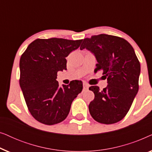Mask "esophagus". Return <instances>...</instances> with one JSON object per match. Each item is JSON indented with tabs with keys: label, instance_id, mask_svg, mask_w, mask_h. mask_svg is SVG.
I'll return each instance as SVG.
<instances>
[{
	"label": "esophagus",
	"instance_id": "obj_1",
	"mask_svg": "<svg viewBox=\"0 0 152 152\" xmlns=\"http://www.w3.org/2000/svg\"><path fill=\"white\" fill-rule=\"evenodd\" d=\"M83 89H84V91L88 90V85L87 84H83Z\"/></svg>",
	"mask_w": 152,
	"mask_h": 152
}]
</instances>
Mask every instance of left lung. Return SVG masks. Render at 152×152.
Returning <instances> with one entry per match:
<instances>
[{"instance_id":"left-lung-1","label":"left lung","mask_w":152,"mask_h":152,"mask_svg":"<svg viewBox=\"0 0 152 152\" xmlns=\"http://www.w3.org/2000/svg\"><path fill=\"white\" fill-rule=\"evenodd\" d=\"M94 54L95 70H103L108 85L103 90L89 87L95 98L88 105L91 115L102 124H114L125 117L138 91L140 61L132 45L121 37L102 34L84 39L80 50Z\"/></svg>"}]
</instances>
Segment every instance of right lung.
Segmentation results:
<instances>
[{
  "label": "right lung",
  "mask_w": 152,
  "mask_h": 152,
  "mask_svg": "<svg viewBox=\"0 0 152 152\" xmlns=\"http://www.w3.org/2000/svg\"><path fill=\"white\" fill-rule=\"evenodd\" d=\"M82 41L37 39L22 54L20 86L29 111L41 123L53 125L65 120L73 99L82 92L81 81L75 80L60 88L56 80L57 72L66 69V57Z\"/></svg>",
  "instance_id": "right-lung-1"
}]
</instances>
